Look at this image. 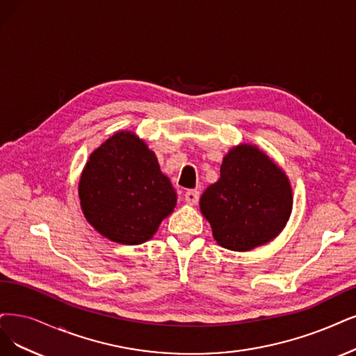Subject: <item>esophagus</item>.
I'll list each match as a JSON object with an SVG mask.
<instances>
[{
    "label": "esophagus",
    "mask_w": 356,
    "mask_h": 356,
    "mask_svg": "<svg viewBox=\"0 0 356 356\" xmlns=\"http://www.w3.org/2000/svg\"><path fill=\"white\" fill-rule=\"evenodd\" d=\"M185 200H186V202L191 204V205L198 204V201H200V192L195 191V189L188 191V192L185 193Z\"/></svg>",
    "instance_id": "1"
}]
</instances>
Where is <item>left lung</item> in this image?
Instances as JSON below:
<instances>
[{"mask_svg":"<svg viewBox=\"0 0 356 356\" xmlns=\"http://www.w3.org/2000/svg\"><path fill=\"white\" fill-rule=\"evenodd\" d=\"M292 205V188L283 170L248 143L222 158L220 179L200 201L217 243L238 252L273 241L286 226Z\"/></svg>","mask_w":356,"mask_h":356,"instance_id":"obj_1","label":"left lung"}]
</instances>
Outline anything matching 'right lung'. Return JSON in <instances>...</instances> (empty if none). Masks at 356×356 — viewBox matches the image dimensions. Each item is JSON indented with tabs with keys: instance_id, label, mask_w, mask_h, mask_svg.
Here are the masks:
<instances>
[{
	"instance_id": "obj_1",
	"label": "right lung",
	"mask_w": 356,
	"mask_h": 356,
	"mask_svg": "<svg viewBox=\"0 0 356 356\" xmlns=\"http://www.w3.org/2000/svg\"><path fill=\"white\" fill-rule=\"evenodd\" d=\"M79 198L89 225L122 245L149 241L177 202L155 154L134 131H117L90 154Z\"/></svg>"
}]
</instances>
